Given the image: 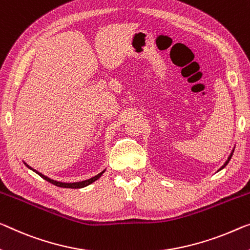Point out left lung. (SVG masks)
<instances>
[{"instance_id":"8db88e82","label":"left lung","mask_w":250,"mask_h":250,"mask_svg":"<svg viewBox=\"0 0 250 250\" xmlns=\"http://www.w3.org/2000/svg\"><path fill=\"white\" fill-rule=\"evenodd\" d=\"M232 153H233V149H232V152H231V154H230L229 155V157H228V160L227 161H226V163L224 164V165H222V167H220V168H219V171H220V170H222V168H224L225 167H226V165H227L228 163H229V161H230V159H231V156H232Z\"/></svg>"}]
</instances>
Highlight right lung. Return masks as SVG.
I'll use <instances>...</instances> for the list:
<instances>
[{"label":"right lung","mask_w":250,"mask_h":250,"mask_svg":"<svg viewBox=\"0 0 250 250\" xmlns=\"http://www.w3.org/2000/svg\"><path fill=\"white\" fill-rule=\"evenodd\" d=\"M24 164H25L26 167H28L29 168H31V170H32L33 172H36L37 174H39L42 179H44V180H45V181H48V182H50V183L55 184V186H57V187H60V188H69V189H80V188H85V187H87V186H89L90 183L95 182L96 180H98L99 178H101L102 174L104 173V172H105V170H104V171H103V172H101V173H99V174L95 175V176H93V178H90V179H88V180H85V181L67 183V182H60V181H56V180L50 179V178H48V176H45V175H43L42 173H40V172H38L37 170H34V168H32L31 167H29V165L26 164L25 162H24Z\"/></svg>","instance_id":"1"}]
</instances>
